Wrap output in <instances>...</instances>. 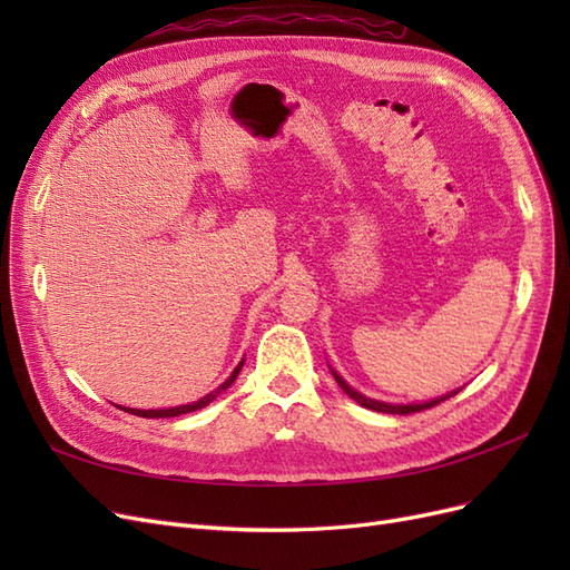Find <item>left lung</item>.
Returning <instances> with one entry per match:
<instances>
[{
  "label": "left lung",
  "instance_id": "left-lung-1",
  "mask_svg": "<svg viewBox=\"0 0 570 570\" xmlns=\"http://www.w3.org/2000/svg\"><path fill=\"white\" fill-rule=\"evenodd\" d=\"M333 375H335V381H337V385L347 392L352 400L356 402V404H361V406H366V409H371V411H381V413H400V416H406V413H416V411H425V409H433V406H438L440 402H444V400H450V396H454L456 392H452V394H444V396H440V400H433V402H425V404H385V402H377V400H368V396H364L361 392H356L354 387H350L347 383L342 381V377L333 371Z\"/></svg>",
  "mask_w": 570,
  "mask_h": 570
}]
</instances>
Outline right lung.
Segmentation results:
<instances>
[{"label":"right lung","instance_id":"add662e5","mask_svg":"<svg viewBox=\"0 0 570 570\" xmlns=\"http://www.w3.org/2000/svg\"><path fill=\"white\" fill-rule=\"evenodd\" d=\"M243 364H245V361H239L237 368L230 373L228 381L223 383L218 390H214V392H209V394H206V396H202L199 402H193V404H183V406H174V409H149V411H142V409H124V411L132 413V416H142V419H174V416H180V413H189V411L204 409L206 404H212V402L216 400V394H218V392L228 390V387L235 383V377L239 375V368H243Z\"/></svg>","mask_w":570,"mask_h":570}]
</instances>
